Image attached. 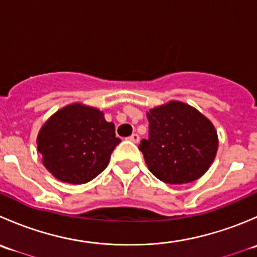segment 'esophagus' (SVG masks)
<instances>
[{
    "label": "esophagus",
    "instance_id": "obj_1",
    "mask_svg": "<svg viewBox=\"0 0 257 257\" xmlns=\"http://www.w3.org/2000/svg\"><path fill=\"white\" fill-rule=\"evenodd\" d=\"M129 141H131V142H133V143H139V141H141V138H139V136H138V134H132V136L131 137H129Z\"/></svg>",
    "mask_w": 257,
    "mask_h": 257
}]
</instances>
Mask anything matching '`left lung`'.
Segmentation results:
<instances>
[{"label": "left lung", "mask_w": 257, "mask_h": 257, "mask_svg": "<svg viewBox=\"0 0 257 257\" xmlns=\"http://www.w3.org/2000/svg\"><path fill=\"white\" fill-rule=\"evenodd\" d=\"M149 138L139 149L153 175L168 184L191 183L205 174L217 150V134L208 118L181 102L147 113Z\"/></svg>", "instance_id": "8db88e82"}]
</instances>
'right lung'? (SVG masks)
Segmentation results:
<instances>
[{"instance_id":"1","label":"right lung","mask_w":257,"mask_h":257,"mask_svg":"<svg viewBox=\"0 0 257 257\" xmlns=\"http://www.w3.org/2000/svg\"><path fill=\"white\" fill-rule=\"evenodd\" d=\"M119 143L104 114L80 103L53 114L37 137L43 165L68 184H84L99 175Z\"/></svg>"}]
</instances>
